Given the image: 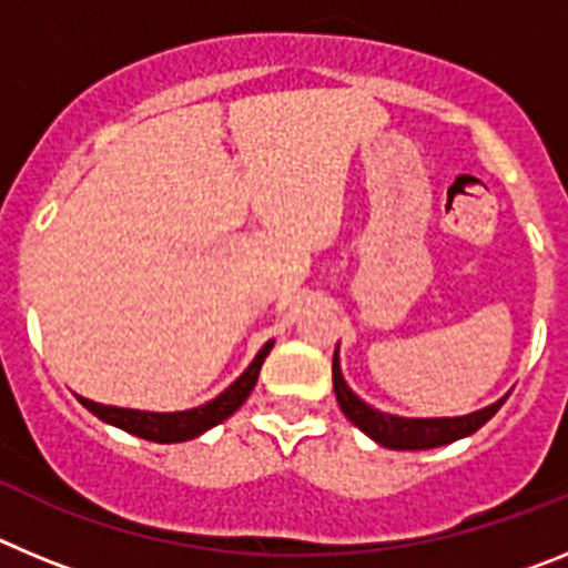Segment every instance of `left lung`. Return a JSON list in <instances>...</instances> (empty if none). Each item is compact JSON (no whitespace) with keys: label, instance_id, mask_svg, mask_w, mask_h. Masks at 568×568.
Returning a JSON list of instances; mask_svg holds the SVG:
<instances>
[{"label":"left lung","instance_id":"1","mask_svg":"<svg viewBox=\"0 0 568 568\" xmlns=\"http://www.w3.org/2000/svg\"><path fill=\"white\" fill-rule=\"evenodd\" d=\"M333 389L338 398L341 413L358 426L361 433L369 435L375 444L386 446V449H435V446H446L453 440L466 438V435L478 433L480 426L498 413L509 393L495 404L484 406L478 413L469 415H455V418H404V415H389L381 413L375 406L366 404L364 398L349 389V384L341 375V358L338 346L333 355Z\"/></svg>","mask_w":568,"mask_h":568}]
</instances>
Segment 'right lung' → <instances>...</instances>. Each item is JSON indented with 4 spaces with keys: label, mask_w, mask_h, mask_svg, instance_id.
Masks as SVG:
<instances>
[{
    "label": "right lung",
    "mask_w": 568,
    "mask_h": 568,
    "mask_svg": "<svg viewBox=\"0 0 568 568\" xmlns=\"http://www.w3.org/2000/svg\"><path fill=\"white\" fill-rule=\"evenodd\" d=\"M273 344L275 341H267V344L261 346L258 355L253 358V364H250L222 395H215L213 400H207V404L202 406H193V409H182V413H148V409H124V406L97 404V400L82 398V395H77V398L79 404H82L84 409H90L99 420H104V424L110 426H119V429L135 435V438L153 440V444H182V440L199 438V435H204L207 429H213L215 424L227 420L230 415L250 398L255 381H258L261 364H264V358L270 355Z\"/></svg>",
    "instance_id": "right-lung-1"
}]
</instances>
